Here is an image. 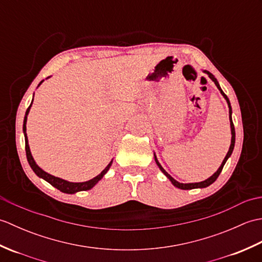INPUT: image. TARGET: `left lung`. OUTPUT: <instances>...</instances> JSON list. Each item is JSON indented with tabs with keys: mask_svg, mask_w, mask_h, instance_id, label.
Segmentation results:
<instances>
[{
	"mask_svg": "<svg viewBox=\"0 0 262 262\" xmlns=\"http://www.w3.org/2000/svg\"><path fill=\"white\" fill-rule=\"evenodd\" d=\"M204 73H206L207 74L208 76H209V79L213 81L214 83H215V85L217 86V89H219V90L221 91V94L222 96L224 97V99L226 100V102H227V105H229V118H230V125H231V135H232V137H231V145H230V148H229V152H227V154H226V157L224 158V160H223V162H222V164H221V166L219 169H217V171L215 172V173L211 176V177H209L208 179H206V180H204V181H202V182H194V183H181V182H178L177 180H174L173 178H172L168 172H166L163 168H162V165L160 164V162L158 161V158H157V155H155V153H154V159H155V162H157V164H158V166L160 168V170L163 172V174L168 178V179L171 181V183L172 185H173L174 187H177V188H179V189H182V190H189V189H196V188H206V187H208V186H210L211 183H213L217 178H219V176H220V173L222 172V170H223V166H224V164L226 163V161L229 160V158L231 157L232 155V152H233V149H234V144H235V129H234V125H233V121H232V107H231V103H230V100H229V98L226 97V94L223 92V90H222L221 89V86H220V83H219V81L216 80V77L211 74V73H209L208 71H203Z\"/></svg>",
	"mask_w": 262,
	"mask_h": 262,
	"instance_id": "1",
	"label": "left lung"
}]
</instances>
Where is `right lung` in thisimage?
Instances as JSON below:
<instances>
[{
    "instance_id": "right-lung-1",
    "label": "right lung",
    "mask_w": 262,
    "mask_h": 262,
    "mask_svg": "<svg viewBox=\"0 0 262 262\" xmlns=\"http://www.w3.org/2000/svg\"><path fill=\"white\" fill-rule=\"evenodd\" d=\"M49 77V76H48ZM47 77V79H48ZM43 82V80L39 83L38 86L41 84V83ZM33 101V99H32ZM32 101L29 105V108L27 109L26 111V116H25V119H24V135H25V142H26V154H27V160H28V163H29V165L31 166L32 171L35 172V173L39 177L41 178V179L46 180L48 183H51V185L53 187H55L56 189H58L59 191H62L64 193H75V192H79V191H85V190H90L91 188H93L94 186L97 185V183L102 179L103 176L107 173L108 170L110 169L111 164H113V160L110 161L109 164L105 166L104 170L101 172V173L98 174L97 177H94L93 179L89 180V181H84V182H70L68 180H64V179H60V178L58 177H54L52 174L47 173L46 171H43L40 166H38V164L36 163V161L33 160L32 158V154L30 152V147H29V143H28V136H27V118H28V114H29L30 111V108L32 105Z\"/></svg>"
}]
</instances>
